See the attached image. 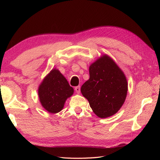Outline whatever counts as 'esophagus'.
Wrapping results in <instances>:
<instances>
[{"instance_id":"esophagus-1","label":"esophagus","mask_w":160,"mask_h":160,"mask_svg":"<svg viewBox=\"0 0 160 160\" xmlns=\"http://www.w3.org/2000/svg\"><path fill=\"white\" fill-rule=\"evenodd\" d=\"M75 90L76 91L77 93H80V91H81V89H80V87L79 86H77V87H75Z\"/></svg>"}]
</instances>
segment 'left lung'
Instances as JSON below:
<instances>
[{"label": "left lung", "instance_id": "8db88e82", "mask_svg": "<svg viewBox=\"0 0 160 160\" xmlns=\"http://www.w3.org/2000/svg\"><path fill=\"white\" fill-rule=\"evenodd\" d=\"M89 76L81 91L95 114L105 118L117 113L128 93L123 72L111 58L104 55L90 65Z\"/></svg>", "mask_w": 160, "mask_h": 160}]
</instances>
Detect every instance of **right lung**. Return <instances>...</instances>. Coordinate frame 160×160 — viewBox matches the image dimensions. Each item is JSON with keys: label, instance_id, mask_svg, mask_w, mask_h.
Masks as SVG:
<instances>
[{"label": "right lung", "instance_id": "add662e5", "mask_svg": "<svg viewBox=\"0 0 160 160\" xmlns=\"http://www.w3.org/2000/svg\"><path fill=\"white\" fill-rule=\"evenodd\" d=\"M73 92L65 77L59 70L53 69L38 87V95L43 108L51 113H57L62 109L65 101Z\"/></svg>", "mask_w": 160, "mask_h": 160}]
</instances>
